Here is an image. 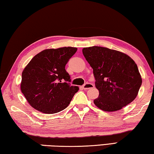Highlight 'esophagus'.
<instances>
[{
  "label": "esophagus",
  "mask_w": 154,
  "mask_h": 154,
  "mask_svg": "<svg viewBox=\"0 0 154 154\" xmlns=\"http://www.w3.org/2000/svg\"><path fill=\"white\" fill-rule=\"evenodd\" d=\"M94 87H95V86H94L93 84L87 82V83H86V84H85L84 85L82 86V88H83V89L87 90V89H89V88H94Z\"/></svg>",
  "instance_id": "1"
}]
</instances>
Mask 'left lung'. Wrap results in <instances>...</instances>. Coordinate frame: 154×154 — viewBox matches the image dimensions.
I'll list each match as a JSON object with an SVG mask.
<instances>
[{
    "label": "left lung",
    "instance_id": "8db88e82",
    "mask_svg": "<svg viewBox=\"0 0 154 154\" xmlns=\"http://www.w3.org/2000/svg\"><path fill=\"white\" fill-rule=\"evenodd\" d=\"M82 53L93 69L99 92L94 103L98 108L118 111L136 98L142 79L133 59L120 51L97 46L83 48Z\"/></svg>",
    "mask_w": 154,
    "mask_h": 154
}]
</instances>
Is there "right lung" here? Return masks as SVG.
<instances>
[{"instance_id":"add662e5","label":"right lung","mask_w":154,"mask_h":154,"mask_svg":"<svg viewBox=\"0 0 154 154\" xmlns=\"http://www.w3.org/2000/svg\"><path fill=\"white\" fill-rule=\"evenodd\" d=\"M75 47L45 49L35 55L23 70L21 91L38 111L52 114L69 106L79 87L71 86L66 65L76 52Z\"/></svg>"}]
</instances>
